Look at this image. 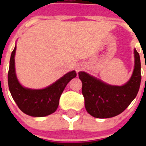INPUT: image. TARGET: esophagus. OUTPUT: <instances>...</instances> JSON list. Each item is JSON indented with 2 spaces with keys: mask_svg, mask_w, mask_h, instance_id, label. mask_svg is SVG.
<instances>
[{
  "mask_svg": "<svg viewBox=\"0 0 146 146\" xmlns=\"http://www.w3.org/2000/svg\"><path fill=\"white\" fill-rule=\"evenodd\" d=\"M82 67L78 66V67H77V72H79L80 71H81V70H82Z\"/></svg>",
  "mask_w": 146,
  "mask_h": 146,
  "instance_id": "1",
  "label": "esophagus"
}]
</instances>
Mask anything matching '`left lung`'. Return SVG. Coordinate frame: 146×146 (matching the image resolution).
Here are the masks:
<instances>
[{
    "label": "left lung",
    "instance_id": "obj_1",
    "mask_svg": "<svg viewBox=\"0 0 146 146\" xmlns=\"http://www.w3.org/2000/svg\"><path fill=\"white\" fill-rule=\"evenodd\" d=\"M135 66L130 79L123 86H113L96 77L80 72L85 107L94 118H108L121 114L136 97L141 82L140 55L134 50Z\"/></svg>",
    "mask_w": 146,
    "mask_h": 146
}]
</instances>
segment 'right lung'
Instances as JSON below:
<instances>
[{
	"mask_svg": "<svg viewBox=\"0 0 146 146\" xmlns=\"http://www.w3.org/2000/svg\"><path fill=\"white\" fill-rule=\"evenodd\" d=\"M17 46L11 52L8 73V84L10 93L20 110L33 117H44L57 110L60 95L69 81L77 76L72 71L52 84L42 89H32L23 87L17 77L15 71V53Z\"/></svg>",
	"mask_w": 146,
	"mask_h": 146,
	"instance_id": "right-lung-1",
	"label": "right lung"
}]
</instances>
